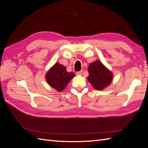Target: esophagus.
<instances>
[{"label":"esophagus","instance_id":"34e87169","mask_svg":"<svg viewBox=\"0 0 148 148\" xmlns=\"http://www.w3.org/2000/svg\"><path fill=\"white\" fill-rule=\"evenodd\" d=\"M82 73H83V70H81V71H77V75H82Z\"/></svg>","mask_w":148,"mask_h":148}]
</instances>
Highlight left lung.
I'll return each instance as SVG.
<instances>
[{
	"mask_svg": "<svg viewBox=\"0 0 148 148\" xmlns=\"http://www.w3.org/2000/svg\"><path fill=\"white\" fill-rule=\"evenodd\" d=\"M88 73L87 79L97 90H102L112 82V73L99 60L89 65Z\"/></svg>",
	"mask_w": 148,
	"mask_h": 148,
	"instance_id": "obj_1",
	"label": "left lung"
}]
</instances>
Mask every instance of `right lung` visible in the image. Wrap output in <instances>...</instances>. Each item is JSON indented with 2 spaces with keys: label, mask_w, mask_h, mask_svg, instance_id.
I'll use <instances>...</instances> for the list:
<instances>
[{
  "label": "right lung",
  "mask_w": 148,
  "mask_h": 148,
  "mask_svg": "<svg viewBox=\"0 0 148 148\" xmlns=\"http://www.w3.org/2000/svg\"><path fill=\"white\" fill-rule=\"evenodd\" d=\"M74 77L75 74L68 72L65 66L56 63L47 72L46 79L51 87L58 91H62Z\"/></svg>",
  "instance_id": "obj_1"
}]
</instances>
